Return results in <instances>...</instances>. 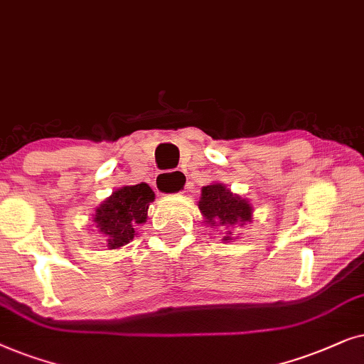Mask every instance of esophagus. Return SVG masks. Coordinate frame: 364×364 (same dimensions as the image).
Returning <instances> with one entry per match:
<instances>
[{
  "mask_svg": "<svg viewBox=\"0 0 364 364\" xmlns=\"http://www.w3.org/2000/svg\"><path fill=\"white\" fill-rule=\"evenodd\" d=\"M185 183H186V176L185 173L179 171H163L159 173L156 176V181H154V185H156V190L158 193H161V195H173V193H179L185 188Z\"/></svg>",
  "mask_w": 364,
  "mask_h": 364,
  "instance_id": "1",
  "label": "esophagus"
}]
</instances>
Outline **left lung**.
Returning <instances> with one entry per match:
<instances>
[{
	"instance_id": "1",
	"label": "left lung",
	"mask_w": 364,
	"mask_h": 364,
	"mask_svg": "<svg viewBox=\"0 0 364 364\" xmlns=\"http://www.w3.org/2000/svg\"><path fill=\"white\" fill-rule=\"evenodd\" d=\"M198 206H200V211L205 216L206 223H210L211 226H243L246 221L251 220L250 203L241 200L238 195H232L221 183L203 188L201 200ZM228 235H231V232H226L223 240H230Z\"/></svg>"
}]
</instances>
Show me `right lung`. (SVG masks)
Wrapping results in <instances>:
<instances>
[{"label": "right lung", "instance_id": "right-lung-1", "mask_svg": "<svg viewBox=\"0 0 364 364\" xmlns=\"http://www.w3.org/2000/svg\"><path fill=\"white\" fill-rule=\"evenodd\" d=\"M153 200L151 188L139 183L119 188L96 210L93 221L106 236L109 250L128 245L134 238V228L146 221L148 206Z\"/></svg>", "mask_w": 364, "mask_h": 364}]
</instances>
